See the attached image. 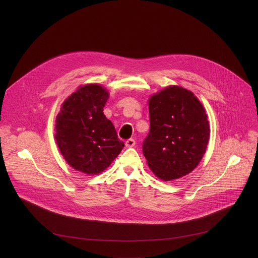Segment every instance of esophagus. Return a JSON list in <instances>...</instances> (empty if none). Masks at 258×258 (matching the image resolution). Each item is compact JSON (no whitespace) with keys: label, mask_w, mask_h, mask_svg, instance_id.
Returning a JSON list of instances; mask_svg holds the SVG:
<instances>
[{"label":"esophagus","mask_w":258,"mask_h":258,"mask_svg":"<svg viewBox=\"0 0 258 258\" xmlns=\"http://www.w3.org/2000/svg\"><path fill=\"white\" fill-rule=\"evenodd\" d=\"M136 145V141L134 139H130L125 142V147L126 148H132V147H134Z\"/></svg>","instance_id":"1"}]
</instances>
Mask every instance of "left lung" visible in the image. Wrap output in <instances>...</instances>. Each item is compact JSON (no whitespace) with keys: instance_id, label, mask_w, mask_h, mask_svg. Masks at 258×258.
Listing matches in <instances>:
<instances>
[{"instance_id":"1","label":"left lung","mask_w":258,"mask_h":258,"mask_svg":"<svg viewBox=\"0 0 258 258\" xmlns=\"http://www.w3.org/2000/svg\"><path fill=\"white\" fill-rule=\"evenodd\" d=\"M150 132L143 154L152 172L168 181L192 172L210 138L206 110L189 90L168 86L148 99Z\"/></svg>"}]
</instances>
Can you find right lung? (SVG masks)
I'll use <instances>...</instances> for the list:
<instances>
[{"instance_id": "obj_1", "label": "right lung", "mask_w": 258, "mask_h": 258, "mask_svg": "<svg viewBox=\"0 0 258 258\" xmlns=\"http://www.w3.org/2000/svg\"><path fill=\"white\" fill-rule=\"evenodd\" d=\"M109 92L99 84L80 86L61 104L55 120V140L65 161L89 175L104 171L124 143L103 108Z\"/></svg>"}]
</instances>
